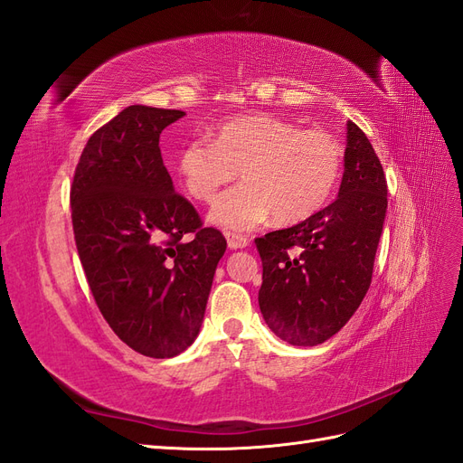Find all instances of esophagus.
<instances>
[{
  "label": "esophagus",
  "instance_id": "34e87169",
  "mask_svg": "<svg viewBox=\"0 0 463 463\" xmlns=\"http://www.w3.org/2000/svg\"><path fill=\"white\" fill-rule=\"evenodd\" d=\"M226 240H228V247L232 250L235 249H245L249 245V240L243 235H237V233H226Z\"/></svg>",
  "mask_w": 463,
  "mask_h": 463
}]
</instances>
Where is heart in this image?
Listing matches in <instances>:
<instances>
[{"mask_svg": "<svg viewBox=\"0 0 463 463\" xmlns=\"http://www.w3.org/2000/svg\"><path fill=\"white\" fill-rule=\"evenodd\" d=\"M342 164L334 135L260 114L222 123L214 141L191 138L177 152L175 172L191 197L204 203L241 174L243 184L222 194L208 222L250 232L272 216L298 223L318 213L338 185Z\"/></svg>", "mask_w": 463, "mask_h": 463, "instance_id": "heart-1", "label": "heart"}]
</instances>
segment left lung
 Returning a JSON list of instances; mask_svg holds the SVG:
<instances>
[{
  "instance_id": "left-lung-1",
  "label": "left lung",
  "mask_w": 463,
  "mask_h": 463,
  "mask_svg": "<svg viewBox=\"0 0 463 463\" xmlns=\"http://www.w3.org/2000/svg\"><path fill=\"white\" fill-rule=\"evenodd\" d=\"M345 129L335 201L296 226L255 240L262 260V318L291 345H318L332 338L371 286L388 187L367 135L354 121Z\"/></svg>"
}]
</instances>
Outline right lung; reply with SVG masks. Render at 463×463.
Instances as JSON below:
<instances>
[{
	"label": "right lung",
	"mask_w": 463,
	"mask_h": 463,
	"mask_svg": "<svg viewBox=\"0 0 463 463\" xmlns=\"http://www.w3.org/2000/svg\"><path fill=\"white\" fill-rule=\"evenodd\" d=\"M181 109L129 106L82 150L71 187L79 257L98 309L119 338L154 359L197 338L226 240L203 228L174 189L160 133Z\"/></svg>",
	"instance_id": "1"
}]
</instances>
